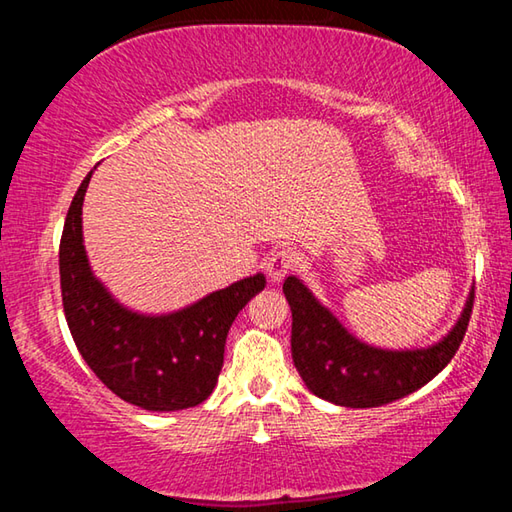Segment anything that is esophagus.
<instances>
[{"label":"esophagus","instance_id":"1","mask_svg":"<svg viewBox=\"0 0 512 512\" xmlns=\"http://www.w3.org/2000/svg\"><path fill=\"white\" fill-rule=\"evenodd\" d=\"M296 266H298L296 253H293L291 248H280V250H275V253H271V257H268L266 273L273 282H282L284 277H287Z\"/></svg>","mask_w":512,"mask_h":512}]
</instances>
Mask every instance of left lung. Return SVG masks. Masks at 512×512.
<instances>
[{"label":"left lung","mask_w":512,"mask_h":512,"mask_svg":"<svg viewBox=\"0 0 512 512\" xmlns=\"http://www.w3.org/2000/svg\"><path fill=\"white\" fill-rule=\"evenodd\" d=\"M282 291L291 305V354L302 381L314 395L350 409L395 402L436 377L461 345L474 305L472 289L458 323L436 345L381 350L354 339L298 277H287Z\"/></svg>","instance_id":"1"}]
</instances>
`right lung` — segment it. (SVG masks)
<instances>
[{"instance_id":"obj_1","label":"right lung","mask_w":512,"mask_h":512,"mask_svg":"<svg viewBox=\"0 0 512 512\" xmlns=\"http://www.w3.org/2000/svg\"><path fill=\"white\" fill-rule=\"evenodd\" d=\"M92 171L69 205L60 237V291L81 357L112 393L146 411H180L205 402L223 366L230 325L266 287L257 273L164 316L126 309L94 277L83 246L81 210Z\"/></svg>"}]
</instances>
